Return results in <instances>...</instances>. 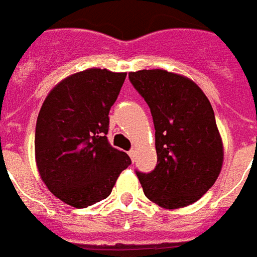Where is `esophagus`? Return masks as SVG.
Wrapping results in <instances>:
<instances>
[{
  "label": "esophagus",
  "instance_id": "esophagus-1",
  "mask_svg": "<svg viewBox=\"0 0 257 257\" xmlns=\"http://www.w3.org/2000/svg\"><path fill=\"white\" fill-rule=\"evenodd\" d=\"M128 156H130V158H132L133 161H134V157H136V150H130V151H128Z\"/></svg>",
  "mask_w": 257,
  "mask_h": 257
}]
</instances>
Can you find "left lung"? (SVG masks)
Returning a JSON list of instances; mask_svg holds the SVG:
<instances>
[{
  "label": "left lung",
  "instance_id": "obj_1",
  "mask_svg": "<svg viewBox=\"0 0 257 257\" xmlns=\"http://www.w3.org/2000/svg\"><path fill=\"white\" fill-rule=\"evenodd\" d=\"M128 79L156 128V168L136 171L146 197L167 209L194 204L215 184L223 161L211 103L192 80L163 69L132 72Z\"/></svg>",
  "mask_w": 257,
  "mask_h": 257
}]
</instances>
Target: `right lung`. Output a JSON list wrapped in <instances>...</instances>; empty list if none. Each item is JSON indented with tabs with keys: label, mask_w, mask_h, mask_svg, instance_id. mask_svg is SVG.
Returning a JSON list of instances; mask_svg holds the SVG:
<instances>
[{
	"label": "right lung",
	"mask_w": 257,
	"mask_h": 257,
	"mask_svg": "<svg viewBox=\"0 0 257 257\" xmlns=\"http://www.w3.org/2000/svg\"><path fill=\"white\" fill-rule=\"evenodd\" d=\"M125 73L87 69L62 80L45 99L35 127V158L42 181L56 198L87 208L110 195L132 164L107 140L108 111Z\"/></svg>",
	"instance_id": "add662e5"
}]
</instances>
